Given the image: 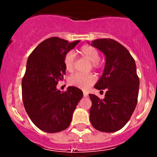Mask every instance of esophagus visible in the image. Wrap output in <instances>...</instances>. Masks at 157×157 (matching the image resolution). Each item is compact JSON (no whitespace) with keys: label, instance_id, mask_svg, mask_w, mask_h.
Segmentation results:
<instances>
[{"label":"esophagus","instance_id":"obj_1","mask_svg":"<svg viewBox=\"0 0 157 157\" xmlns=\"http://www.w3.org/2000/svg\"><path fill=\"white\" fill-rule=\"evenodd\" d=\"M83 96H84V97H87L88 93H86V92H83Z\"/></svg>","mask_w":157,"mask_h":157}]
</instances>
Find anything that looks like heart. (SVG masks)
I'll list each match as a JSON object with an SVG mask.
<instances>
[{"instance_id":"b5f03b06","label":"heart","mask_w":157,"mask_h":157,"mask_svg":"<svg viewBox=\"0 0 157 157\" xmlns=\"http://www.w3.org/2000/svg\"><path fill=\"white\" fill-rule=\"evenodd\" d=\"M80 55L91 62L92 67L94 69L100 68L102 64L99 61V53L96 48L91 45H83L79 51ZM74 54L72 52L67 53L64 58V64L66 71L73 72L74 70ZM69 83L73 86L82 90H87L96 82V76L92 73L83 74H75L69 77Z\"/></svg>"}]
</instances>
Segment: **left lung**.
I'll return each instance as SVG.
<instances>
[{"label": "left lung", "mask_w": 157, "mask_h": 157, "mask_svg": "<svg viewBox=\"0 0 157 157\" xmlns=\"http://www.w3.org/2000/svg\"><path fill=\"white\" fill-rule=\"evenodd\" d=\"M90 44L105 57L103 73L94 87L107 90L103 99L89 94L90 122L99 131L115 132L127 124L137 105L140 81L135 61L127 48L112 39H96Z\"/></svg>", "instance_id": "1"}]
</instances>
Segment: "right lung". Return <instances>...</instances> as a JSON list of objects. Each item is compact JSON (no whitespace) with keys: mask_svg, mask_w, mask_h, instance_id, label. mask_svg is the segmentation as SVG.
<instances>
[{"mask_svg":"<svg viewBox=\"0 0 157 157\" xmlns=\"http://www.w3.org/2000/svg\"><path fill=\"white\" fill-rule=\"evenodd\" d=\"M80 41L52 37L41 42L28 58L22 80V96L26 112L42 131L56 133L68 128L73 113L83 94L76 86L61 93L57 89L64 78V58Z\"/></svg>","mask_w":157,"mask_h":157,"instance_id":"right-lung-1","label":"right lung"}]
</instances>
